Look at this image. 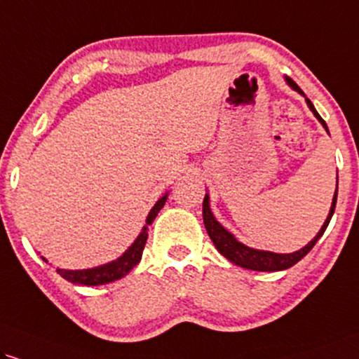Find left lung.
Listing matches in <instances>:
<instances>
[{
    "mask_svg": "<svg viewBox=\"0 0 359 359\" xmlns=\"http://www.w3.org/2000/svg\"><path fill=\"white\" fill-rule=\"evenodd\" d=\"M286 81H287V85L293 88V90H296L303 95V91L299 90V86L296 85L293 79L286 76ZM306 103L309 106V109L313 111V114L320 119L321 125L326 128V131H328V126H326L325 119L318 114L311 101L306 98ZM336 198H338V184H336V191H334L333 205H331L330 215H328V218H326L325 224H323V228L320 229V233H318L306 246L302 248L299 251H296V253H290V255H278V253H271V251L253 250V248H248L243 245V243L238 241L231 233L226 231V229L221 226L218 221L215 219V216L210 210V196H208V194L205 196V200H203V221H205V228H206L208 234H210L213 245L216 246V250H218L219 253L224 256V258H228L229 261H231V263L238 264V266H241V268H246V269H255V271H281V269H287V268L293 266V264L298 263L299 259L304 258V256H306L309 251L313 250V246H315L316 241L323 236L325 229L328 228L331 216H333V213H334Z\"/></svg>",
    "mask_w": 359,
    "mask_h": 359,
    "instance_id": "8db88e82",
    "label": "left lung"
}]
</instances>
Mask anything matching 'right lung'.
<instances>
[{
    "label": "right lung",
    "instance_id": "add662e5",
    "mask_svg": "<svg viewBox=\"0 0 359 359\" xmlns=\"http://www.w3.org/2000/svg\"><path fill=\"white\" fill-rule=\"evenodd\" d=\"M166 198L168 194H165V196L159 198L156 201V205L153 206V210L149 211L148 218H146L143 231L140 233V236L136 238V241L130 246V250H128L123 256H119L116 261H111V263L103 264V266L91 268V269H76V271H73V269H57V273H60L61 276H63L65 280H68L69 283H74V285H86V286L104 285V283L116 281L119 278L126 276V274L140 263L146 240H148V226L153 223V219L156 218L159 210L165 206Z\"/></svg>",
    "mask_w": 359,
    "mask_h": 359
}]
</instances>
